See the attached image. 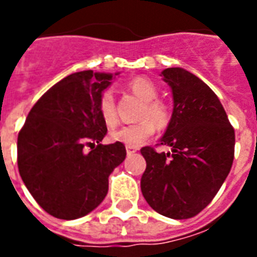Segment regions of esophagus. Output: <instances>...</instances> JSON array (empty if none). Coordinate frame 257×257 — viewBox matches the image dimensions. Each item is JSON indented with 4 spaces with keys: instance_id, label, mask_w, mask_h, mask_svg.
<instances>
[{
    "instance_id": "34e87169",
    "label": "esophagus",
    "mask_w": 257,
    "mask_h": 257,
    "mask_svg": "<svg viewBox=\"0 0 257 257\" xmlns=\"http://www.w3.org/2000/svg\"><path fill=\"white\" fill-rule=\"evenodd\" d=\"M137 149L133 148V147H126V155L128 156H131V155H133V153H136Z\"/></svg>"
}]
</instances>
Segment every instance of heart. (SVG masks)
<instances>
[{"mask_svg":"<svg viewBox=\"0 0 257 257\" xmlns=\"http://www.w3.org/2000/svg\"><path fill=\"white\" fill-rule=\"evenodd\" d=\"M129 89L144 101L141 108L140 120L135 124L124 125L110 133L113 143H121L126 147H139L149 140L155 129H165L171 122V108L163 101L157 100V88L151 80L145 77L133 78L129 82ZM98 113L108 126L117 124V112L114 96L110 89L101 93L98 98Z\"/></svg>","mask_w":257,"mask_h":257,"instance_id":"b5f03b06","label":"heart"}]
</instances>
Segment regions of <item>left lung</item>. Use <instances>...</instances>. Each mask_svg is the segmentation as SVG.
<instances>
[{
    "label": "left lung",
    "mask_w": 257,
    "mask_h": 257,
    "mask_svg": "<svg viewBox=\"0 0 257 257\" xmlns=\"http://www.w3.org/2000/svg\"><path fill=\"white\" fill-rule=\"evenodd\" d=\"M161 77L171 88L173 110L160 144L172 151L141 149L147 161L141 192L160 215L189 219L211 203L227 179L235 131L219 97L197 76L183 68H167Z\"/></svg>",
    "instance_id": "left-lung-1"
}]
</instances>
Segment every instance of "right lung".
<instances>
[{
	"mask_svg": "<svg viewBox=\"0 0 257 257\" xmlns=\"http://www.w3.org/2000/svg\"><path fill=\"white\" fill-rule=\"evenodd\" d=\"M118 74L82 70L62 78L34 104L18 133L22 181L57 219L96 209L108 193L109 175L125 160L124 144H101L106 124L98 113L101 93Z\"/></svg>",
	"mask_w": 257,
	"mask_h": 257,
	"instance_id": "add662e5",
	"label": "right lung"
}]
</instances>
